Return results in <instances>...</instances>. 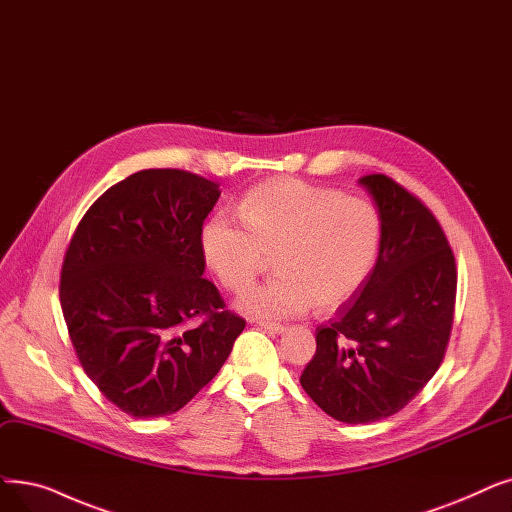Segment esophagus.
Instances as JSON below:
<instances>
[{
  "instance_id": "34e87169",
  "label": "esophagus",
  "mask_w": 512,
  "mask_h": 512,
  "mask_svg": "<svg viewBox=\"0 0 512 512\" xmlns=\"http://www.w3.org/2000/svg\"><path fill=\"white\" fill-rule=\"evenodd\" d=\"M259 326L263 330H268L270 335H282V332H286V326L284 324H276V322H259Z\"/></svg>"
}]
</instances>
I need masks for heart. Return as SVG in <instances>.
<instances>
[{"instance_id": "obj_1", "label": "heart", "mask_w": 512, "mask_h": 512, "mask_svg": "<svg viewBox=\"0 0 512 512\" xmlns=\"http://www.w3.org/2000/svg\"><path fill=\"white\" fill-rule=\"evenodd\" d=\"M240 221L217 213L201 230V253L219 284L244 293L272 257L276 276L240 301L244 314L284 320L337 309L358 295L383 247V217L364 196L301 180L251 188Z\"/></svg>"}]
</instances>
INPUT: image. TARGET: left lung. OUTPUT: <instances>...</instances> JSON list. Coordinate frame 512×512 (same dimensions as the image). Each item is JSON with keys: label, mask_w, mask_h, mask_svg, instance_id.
Here are the masks:
<instances>
[{"label": "left lung", "mask_w": 512, "mask_h": 512, "mask_svg": "<svg viewBox=\"0 0 512 512\" xmlns=\"http://www.w3.org/2000/svg\"><path fill=\"white\" fill-rule=\"evenodd\" d=\"M383 217L379 261L358 295L316 328L301 387L332 418L376 422L437 372L452 335L456 261L431 209L389 175L360 177Z\"/></svg>", "instance_id": "left-lung-1"}]
</instances>
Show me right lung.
Masks as SVG:
<instances>
[{
	"label": "right lung",
	"mask_w": 512,
	"mask_h": 512,
	"mask_svg": "<svg viewBox=\"0 0 512 512\" xmlns=\"http://www.w3.org/2000/svg\"><path fill=\"white\" fill-rule=\"evenodd\" d=\"M219 184L144 169L87 209L64 253L60 305L77 360L121 412L184 408L228 360L244 318L203 278Z\"/></svg>",
	"instance_id": "right-lung-1"
}]
</instances>
